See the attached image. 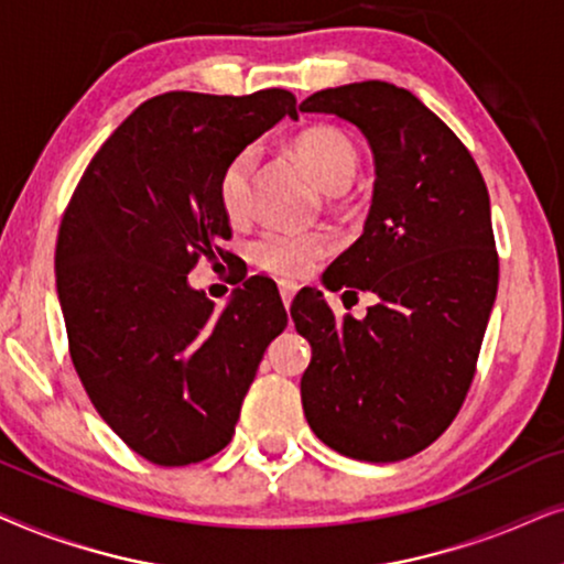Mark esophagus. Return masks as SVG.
<instances>
[{
	"instance_id": "obj_1",
	"label": "esophagus",
	"mask_w": 564,
	"mask_h": 564,
	"mask_svg": "<svg viewBox=\"0 0 564 564\" xmlns=\"http://www.w3.org/2000/svg\"><path fill=\"white\" fill-rule=\"evenodd\" d=\"M278 291H281V299H283V306H291V302H294V296H296V291H299V286L294 281H278Z\"/></svg>"
}]
</instances>
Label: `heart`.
<instances>
[{
  "instance_id": "1",
  "label": "heart",
  "mask_w": 564,
  "mask_h": 564,
  "mask_svg": "<svg viewBox=\"0 0 564 564\" xmlns=\"http://www.w3.org/2000/svg\"><path fill=\"white\" fill-rule=\"evenodd\" d=\"M296 160L302 162L306 175L327 195H340L356 177L360 154L348 133L335 126H310L299 131L294 141ZM252 149L231 156L219 177V204L227 219L237 221L247 214L250 204V172ZM327 252V239L317 231H283L270 229L260 235L250 247V258L260 268L278 275H304Z\"/></svg>"
}]
</instances>
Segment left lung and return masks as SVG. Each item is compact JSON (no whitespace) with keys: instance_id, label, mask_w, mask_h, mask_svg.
<instances>
[{"instance_id":"1","label":"left lung","mask_w":564,"mask_h":564,"mask_svg":"<svg viewBox=\"0 0 564 564\" xmlns=\"http://www.w3.org/2000/svg\"><path fill=\"white\" fill-rule=\"evenodd\" d=\"M299 110L356 126L377 170L364 235L322 286L379 302L364 319H337L322 291L291 306L312 345L306 423L350 459H408L452 425L475 377L498 294L490 195L467 147L408 89L356 82L314 93Z\"/></svg>"}]
</instances>
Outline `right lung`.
Segmentation results:
<instances>
[{
  "mask_svg": "<svg viewBox=\"0 0 564 564\" xmlns=\"http://www.w3.org/2000/svg\"><path fill=\"white\" fill-rule=\"evenodd\" d=\"M286 89L167 93L139 105L93 156L56 242L74 369L100 417L144 459L185 467L231 441L262 352L289 325L268 281L221 312L187 273L231 237L219 177L296 118Z\"/></svg>",
  "mask_w": 564,
  "mask_h": 564,
  "instance_id": "right-lung-1",
  "label": "right lung"
}]
</instances>
